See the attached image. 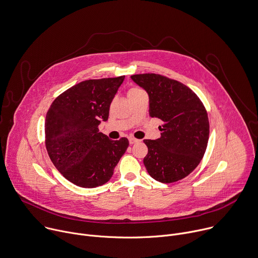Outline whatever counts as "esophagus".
<instances>
[{
    "label": "esophagus",
    "instance_id": "esophagus-1",
    "mask_svg": "<svg viewBox=\"0 0 258 258\" xmlns=\"http://www.w3.org/2000/svg\"><path fill=\"white\" fill-rule=\"evenodd\" d=\"M139 140L138 139H136V138H134V137H129V143L130 144H134V143H136V142H138Z\"/></svg>",
    "mask_w": 258,
    "mask_h": 258
}]
</instances>
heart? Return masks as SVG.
Instances as JSON below:
<instances>
[{
    "mask_svg": "<svg viewBox=\"0 0 258 258\" xmlns=\"http://www.w3.org/2000/svg\"><path fill=\"white\" fill-rule=\"evenodd\" d=\"M140 91H142L140 88H138V87H132V88H130V89L128 90V96H132L133 94L138 93V92H140Z\"/></svg>",
    "mask_w": 258,
    "mask_h": 258,
    "instance_id": "heart-1",
    "label": "heart"
}]
</instances>
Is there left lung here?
<instances>
[{
    "label": "left lung",
    "instance_id": "1",
    "mask_svg": "<svg viewBox=\"0 0 258 258\" xmlns=\"http://www.w3.org/2000/svg\"><path fill=\"white\" fill-rule=\"evenodd\" d=\"M131 79L149 97V116L164 122L161 137L144 139L148 152L143 160L151 178L177 182L194 171L207 150L210 123L198 96L183 83L159 74H137Z\"/></svg>",
    "mask_w": 258,
    "mask_h": 258
}]
</instances>
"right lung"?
Wrapping results in <instances>:
<instances>
[{
    "label": "right lung",
    "mask_w": 258,
    "mask_h": 258,
    "mask_svg": "<svg viewBox=\"0 0 258 258\" xmlns=\"http://www.w3.org/2000/svg\"><path fill=\"white\" fill-rule=\"evenodd\" d=\"M125 76L82 81L60 94L45 117V147L50 161L71 183L95 188L107 183L129 141L112 140L98 130Z\"/></svg>",
    "instance_id": "obj_1"
}]
</instances>
